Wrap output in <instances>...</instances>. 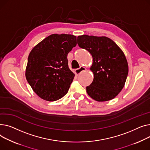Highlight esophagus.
Wrapping results in <instances>:
<instances>
[{"label": "esophagus", "mask_w": 150, "mask_h": 150, "mask_svg": "<svg viewBox=\"0 0 150 150\" xmlns=\"http://www.w3.org/2000/svg\"><path fill=\"white\" fill-rule=\"evenodd\" d=\"M85 70H86V68H85V67H81L79 68L76 69L75 70V73H76V74H79L80 73H81L82 71H85Z\"/></svg>", "instance_id": "esophagus-1"}]
</instances>
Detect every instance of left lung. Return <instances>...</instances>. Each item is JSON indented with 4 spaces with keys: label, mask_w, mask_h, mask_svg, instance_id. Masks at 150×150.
<instances>
[{
    "label": "left lung",
    "mask_w": 150,
    "mask_h": 150,
    "mask_svg": "<svg viewBox=\"0 0 150 150\" xmlns=\"http://www.w3.org/2000/svg\"><path fill=\"white\" fill-rule=\"evenodd\" d=\"M79 47L92 55L93 62L90 69L94 79L86 86V92L98 102L114 99L124 88L128 65L125 56L117 44L108 38L82 35L77 39Z\"/></svg>",
    "instance_id": "1"
}]
</instances>
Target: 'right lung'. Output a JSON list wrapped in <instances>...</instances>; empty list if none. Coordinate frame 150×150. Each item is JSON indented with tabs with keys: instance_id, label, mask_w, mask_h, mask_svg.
<instances>
[{
	"instance_id": "1",
	"label": "right lung",
	"mask_w": 150,
	"mask_h": 150,
	"mask_svg": "<svg viewBox=\"0 0 150 150\" xmlns=\"http://www.w3.org/2000/svg\"><path fill=\"white\" fill-rule=\"evenodd\" d=\"M76 44L74 35L53 34L31 51L25 76L42 99L56 101L68 93L74 74L68 67L67 55Z\"/></svg>"
}]
</instances>
